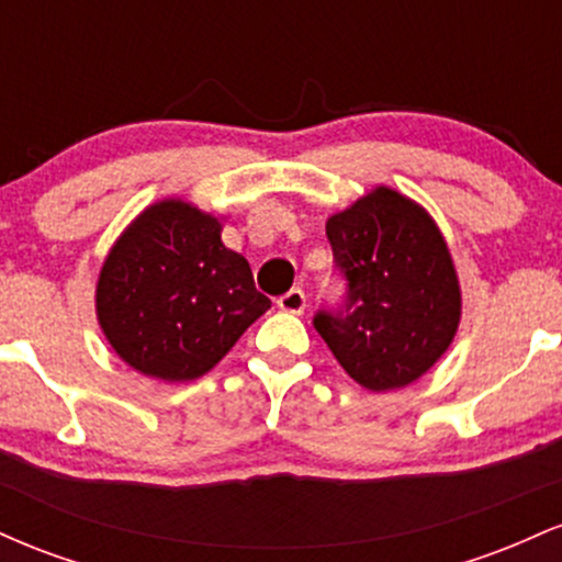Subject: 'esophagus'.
Listing matches in <instances>:
<instances>
[{"label":"esophagus","mask_w":562,"mask_h":562,"mask_svg":"<svg viewBox=\"0 0 562 562\" xmlns=\"http://www.w3.org/2000/svg\"><path fill=\"white\" fill-rule=\"evenodd\" d=\"M277 306L288 314H303V308H306V293H303L301 288L288 290L285 295H280V299H277Z\"/></svg>","instance_id":"1"}]
</instances>
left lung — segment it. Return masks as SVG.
Returning a JSON list of instances; mask_svg holds the SVG:
<instances>
[{
  "mask_svg": "<svg viewBox=\"0 0 562 562\" xmlns=\"http://www.w3.org/2000/svg\"><path fill=\"white\" fill-rule=\"evenodd\" d=\"M346 274L340 312L314 327L340 367L367 391L415 383L447 353L462 317V290L434 216L380 184L325 224Z\"/></svg>",
  "mask_w": 562,
  "mask_h": 562,
  "instance_id": "8db88e82",
  "label": "left lung"
}]
</instances>
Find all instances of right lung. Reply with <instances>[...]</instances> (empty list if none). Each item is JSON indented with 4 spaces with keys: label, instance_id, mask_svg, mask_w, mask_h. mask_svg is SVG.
I'll return each instance as SVG.
<instances>
[{
    "label": "right lung",
    "instance_id": "right-lung-1",
    "mask_svg": "<svg viewBox=\"0 0 562 562\" xmlns=\"http://www.w3.org/2000/svg\"><path fill=\"white\" fill-rule=\"evenodd\" d=\"M224 218L182 198L147 205L97 277L100 330L132 370L164 383L198 380L272 306L250 263L222 243Z\"/></svg>",
    "mask_w": 562,
    "mask_h": 562
}]
</instances>
